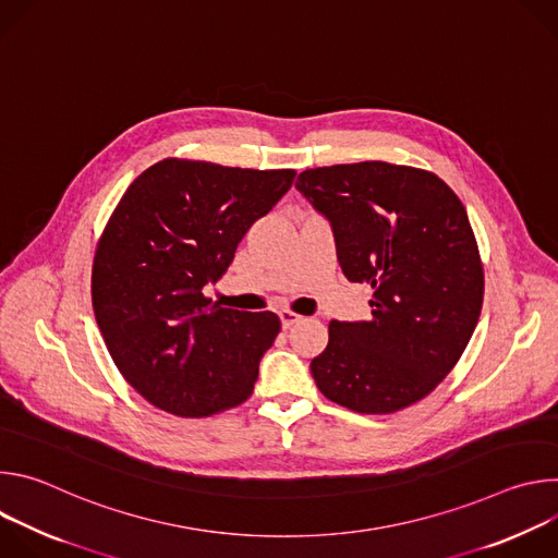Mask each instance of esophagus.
<instances>
[{"instance_id": "1", "label": "esophagus", "mask_w": 558, "mask_h": 558, "mask_svg": "<svg viewBox=\"0 0 558 558\" xmlns=\"http://www.w3.org/2000/svg\"><path fill=\"white\" fill-rule=\"evenodd\" d=\"M278 315H280V323H282L284 329H289V327H293V325H298L302 320V315H298V313H293L289 308H282Z\"/></svg>"}]
</instances>
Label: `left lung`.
Here are the masks:
<instances>
[{
  "instance_id": "1",
  "label": "left lung",
  "mask_w": 558,
  "mask_h": 558,
  "mask_svg": "<svg viewBox=\"0 0 558 558\" xmlns=\"http://www.w3.org/2000/svg\"><path fill=\"white\" fill-rule=\"evenodd\" d=\"M295 190L329 220L342 274L373 287L371 320L329 325L311 360L317 388L368 415L420 402L482 313L484 269L461 201L439 177L384 161L306 170Z\"/></svg>"
}]
</instances>
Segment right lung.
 <instances>
[{
  "mask_svg": "<svg viewBox=\"0 0 558 558\" xmlns=\"http://www.w3.org/2000/svg\"><path fill=\"white\" fill-rule=\"evenodd\" d=\"M293 179L166 158L119 201L95 254L93 306L117 368L156 409L207 417L252 395L280 317L211 304L205 287Z\"/></svg>",
  "mask_w": 558,
  "mask_h": 558,
  "instance_id": "obj_1",
  "label": "right lung"
}]
</instances>
